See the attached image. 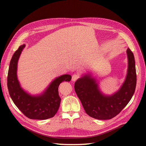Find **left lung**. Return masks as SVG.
I'll list each match as a JSON object with an SVG mask.
<instances>
[{
  "mask_svg": "<svg viewBox=\"0 0 146 146\" xmlns=\"http://www.w3.org/2000/svg\"><path fill=\"white\" fill-rule=\"evenodd\" d=\"M25 44L19 46L13 54L9 66L7 86L13 102L25 116L30 119H43L54 117L60 107L61 98L58 86L62 82H69L71 76L64 74L56 77L41 94L32 95L22 88L17 78V63Z\"/></svg>",
  "mask_w": 146,
  "mask_h": 146,
  "instance_id": "1",
  "label": "left lung"
}]
</instances>
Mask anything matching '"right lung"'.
<instances>
[{
	"mask_svg": "<svg viewBox=\"0 0 146 146\" xmlns=\"http://www.w3.org/2000/svg\"><path fill=\"white\" fill-rule=\"evenodd\" d=\"M127 54L128 69L125 80L113 95L107 96L102 94L98 82L90 74L82 76L75 83V91L90 116L99 120L111 119L117 115L131 100L136 85L135 61L129 48Z\"/></svg>",
	"mask_w": 146,
	"mask_h": 146,
	"instance_id": "add662e5",
	"label": "right lung"
}]
</instances>
